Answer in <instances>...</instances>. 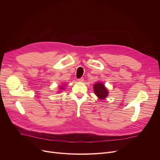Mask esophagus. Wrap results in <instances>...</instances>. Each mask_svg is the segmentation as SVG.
<instances>
[{"label": "esophagus", "mask_w": 160, "mask_h": 160, "mask_svg": "<svg viewBox=\"0 0 160 160\" xmlns=\"http://www.w3.org/2000/svg\"><path fill=\"white\" fill-rule=\"evenodd\" d=\"M77 80L80 82H82L84 81V79H83V78H78Z\"/></svg>", "instance_id": "1"}]
</instances>
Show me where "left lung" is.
<instances>
[{"label":"left lung","mask_w":160,"mask_h":160,"mask_svg":"<svg viewBox=\"0 0 160 160\" xmlns=\"http://www.w3.org/2000/svg\"><path fill=\"white\" fill-rule=\"evenodd\" d=\"M94 91L96 95L100 99H104L108 96V92L101 82H97L94 85Z\"/></svg>","instance_id":"obj_1"}]
</instances>
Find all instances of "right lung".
I'll return each mask as SVG.
<instances>
[{
	"instance_id": "right-lung-1",
	"label": "right lung",
	"mask_w": 160,
	"mask_h": 160,
	"mask_svg": "<svg viewBox=\"0 0 160 160\" xmlns=\"http://www.w3.org/2000/svg\"><path fill=\"white\" fill-rule=\"evenodd\" d=\"M64 89L63 88H60V89Z\"/></svg>"
}]
</instances>
